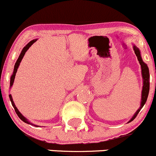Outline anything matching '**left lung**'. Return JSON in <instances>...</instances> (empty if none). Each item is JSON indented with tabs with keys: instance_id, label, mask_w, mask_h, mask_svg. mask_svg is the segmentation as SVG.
Returning <instances> with one entry per match:
<instances>
[{
	"instance_id": "1",
	"label": "left lung",
	"mask_w": 156,
	"mask_h": 156,
	"mask_svg": "<svg viewBox=\"0 0 156 156\" xmlns=\"http://www.w3.org/2000/svg\"><path fill=\"white\" fill-rule=\"evenodd\" d=\"M134 53H135L136 56L137 57V60H138L139 63H140V66H141V71H142V76H143L144 79V85H143V90H142V96H141V104H140V108H139L137 111V112L135 113V114L133 116V117L130 119L129 122H132V120H134L135 119V117H137V115L138 114V113L140 112V109L143 108V106L145 105L146 101H147V97H148L149 95V91H150V82H149V78H150V73H149V68L147 66L146 63H144V61L142 60L141 57H140V53L139 49L134 45Z\"/></svg>"
}]
</instances>
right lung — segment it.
<instances>
[{"instance_id":"1","label":"right lung","mask_w":156,"mask_h":156,"mask_svg":"<svg viewBox=\"0 0 156 156\" xmlns=\"http://www.w3.org/2000/svg\"><path fill=\"white\" fill-rule=\"evenodd\" d=\"M37 39H34V40L30 41V42H29V43L27 44V45H26V46L24 47V48L22 49V53L20 54V55H19V58H18L17 61H16V64H15V66H14V71H13V73H12V76H11V78H10V87H12V83H13V82H14L15 76H16V72H17V69L19 68V64H20L21 61H22V60L23 57H24V54H25V52L27 51V49H28L29 48H30V47L31 46V45H32L33 44H34V42H35L36 41H37ZM9 99H10L11 103H12V105L13 106V108H14V109H15V111H16V114H17L18 117H19V118H20V119H22V120L23 121V122H27V123H30V122H29L28 121H27V119H26V118L24 117V116H23L22 114H21L20 112H19V110H18V109H17V108L16 107V105H15L14 102H13V100H12V96H11V95H9Z\"/></svg>"}]
</instances>
